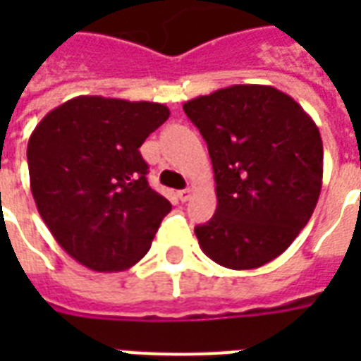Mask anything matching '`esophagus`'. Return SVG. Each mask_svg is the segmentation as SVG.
<instances>
[{"instance_id": "esophagus-1", "label": "esophagus", "mask_w": 361, "mask_h": 361, "mask_svg": "<svg viewBox=\"0 0 361 361\" xmlns=\"http://www.w3.org/2000/svg\"><path fill=\"white\" fill-rule=\"evenodd\" d=\"M192 192H195V189H192V187H187V189H181V191H178V197H180L181 202H187V200L192 197Z\"/></svg>"}]
</instances>
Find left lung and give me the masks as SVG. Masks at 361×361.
Wrapping results in <instances>:
<instances>
[{"label": "left lung", "instance_id": "1", "mask_svg": "<svg viewBox=\"0 0 361 361\" xmlns=\"http://www.w3.org/2000/svg\"><path fill=\"white\" fill-rule=\"evenodd\" d=\"M208 144L217 209L195 234L214 262L255 269L285 252L322 189V138L311 116L271 86L238 84L183 104Z\"/></svg>", "mask_w": 361, "mask_h": 361}]
</instances>
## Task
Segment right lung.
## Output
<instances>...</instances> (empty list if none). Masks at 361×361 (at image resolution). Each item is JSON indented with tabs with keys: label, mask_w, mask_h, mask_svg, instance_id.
Listing matches in <instances>:
<instances>
[{
	"label": "right lung",
	"mask_w": 361,
	"mask_h": 361,
	"mask_svg": "<svg viewBox=\"0 0 361 361\" xmlns=\"http://www.w3.org/2000/svg\"><path fill=\"white\" fill-rule=\"evenodd\" d=\"M164 104L80 95L50 110L27 142L31 195L67 255L93 271L135 266L172 206L147 183L138 147Z\"/></svg>",
	"instance_id": "add662e5"
}]
</instances>
